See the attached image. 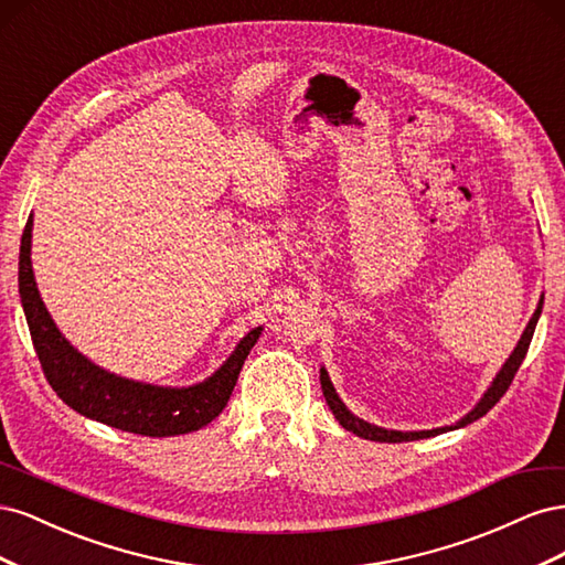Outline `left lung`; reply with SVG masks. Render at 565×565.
<instances>
[{
  "label": "left lung",
  "mask_w": 565,
  "mask_h": 565,
  "mask_svg": "<svg viewBox=\"0 0 565 565\" xmlns=\"http://www.w3.org/2000/svg\"><path fill=\"white\" fill-rule=\"evenodd\" d=\"M542 303H544V297H540L537 309H535L533 318H530V322L525 324V330H523V334H521V339H519V344H516L514 353H511V355L507 358V363H504V365H502V370L498 372V377L492 380L490 388L483 393V398L476 403V407L471 409L469 415H465V417H461V419H459L457 424H452V426H440V429H431V431H393V429H382V426L367 424L365 419L355 417V415L351 413V409H349L344 403H341V398L337 396V391H334V386H332V382H330V374H328V370H324V367H320L322 396H324V401H328V405H330V409H332V415L337 417V422H339L341 426H344L347 431H353L355 436L367 438V440H380V443H403V440L431 438V436H438V434H446V431L459 429V426H467V424L476 422L478 417H483V415L488 413V409H490V407H494V403H498V401L504 396L507 388H509V384L514 382V374L519 372V367H521V363H523V358H525L527 347H530V339H533L535 324H537V320H540Z\"/></svg>",
  "instance_id": "8db88e82"
}]
</instances>
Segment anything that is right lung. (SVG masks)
Masks as SVG:
<instances>
[{
    "label": "right lung",
    "mask_w": 565,
    "mask_h": 565,
    "mask_svg": "<svg viewBox=\"0 0 565 565\" xmlns=\"http://www.w3.org/2000/svg\"><path fill=\"white\" fill-rule=\"evenodd\" d=\"M32 247V214L21 237L19 256V292L25 320L32 337V347L44 370V377L58 393V398L75 413L115 426L119 431L139 436H179L207 426L226 407L237 374L243 370L262 328L247 332L241 344L228 355L210 380L193 386L172 388L117 377V374L94 365L67 341L56 322L51 320L46 306L38 292L35 273L30 262Z\"/></svg>",
    "instance_id": "obj_1"
}]
</instances>
